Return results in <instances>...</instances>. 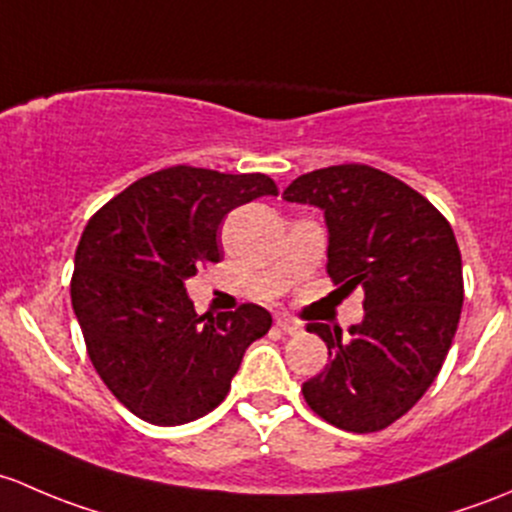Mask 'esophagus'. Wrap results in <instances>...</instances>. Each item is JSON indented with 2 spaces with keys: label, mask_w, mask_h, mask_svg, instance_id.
<instances>
[{
  "label": "esophagus",
  "mask_w": 512,
  "mask_h": 512,
  "mask_svg": "<svg viewBox=\"0 0 512 512\" xmlns=\"http://www.w3.org/2000/svg\"><path fill=\"white\" fill-rule=\"evenodd\" d=\"M276 325H278V328L283 330V333H288V335H298L300 330H303V328H300L298 320L288 318V315H278V318H276Z\"/></svg>",
  "instance_id": "34e87169"
}]
</instances>
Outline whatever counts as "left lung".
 Instances as JSON below:
<instances>
[{
    "instance_id": "left-lung-1",
    "label": "left lung",
    "mask_w": 512,
    "mask_h": 512,
    "mask_svg": "<svg viewBox=\"0 0 512 512\" xmlns=\"http://www.w3.org/2000/svg\"><path fill=\"white\" fill-rule=\"evenodd\" d=\"M283 199L323 209L330 278L365 291V318L347 333L308 325L330 362L303 384L305 402L337 429H387L424 397L456 335L463 271L451 224L402 179L355 162L300 175Z\"/></svg>"
}]
</instances>
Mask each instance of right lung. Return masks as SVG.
<instances>
[{
    "label": "right lung",
    "instance_id": "1",
    "mask_svg": "<svg viewBox=\"0 0 512 512\" xmlns=\"http://www.w3.org/2000/svg\"><path fill=\"white\" fill-rule=\"evenodd\" d=\"M273 194L271 177L177 165L130 184L93 214L76 249L71 303L88 357L123 407L177 426L217 409L271 313L244 303L197 315L184 281L217 263L231 209Z\"/></svg>",
    "mask_w": 512,
    "mask_h": 512
}]
</instances>
